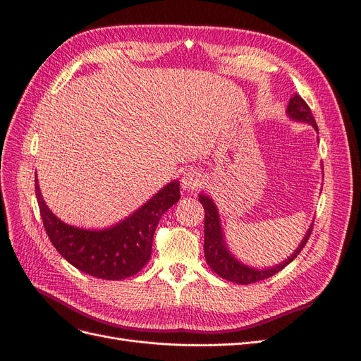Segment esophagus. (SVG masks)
<instances>
[{
  "instance_id": "obj_1",
  "label": "esophagus",
  "mask_w": 361,
  "mask_h": 361,
  "mask_svg": "<svg viewBox=\"0 0 361 361\" xmlns=\"http://www.w3.org/2000/svg\"><path fill=\"white\" fill-rule=\"evenodd\" d=\"M181 185L185 190H196L202 185V177L196 169H188L181 177Z\"/></svg>"
}]
</instances>
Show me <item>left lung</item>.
Here are the masks:
<instances>
[{"label":"left lung","instance_id":"8db88e82","mask_svg":"<svg viewBox=\"0 0 361 361\" xmlns=\"http://www.w3.org/2000/svg\"><path fill=\"white\" fill-rule=\"evenodd\" d=\"M286 114L289 115V118H293L295 121H303V123L313 126V129L318 132V126H317L315 118H313L310 108L298 94H294V97H290ZM200 202L202 204L204 210H205V222H204L205 261L208 265H210V269L216 274H219L222 279H226V281H229V282L240 283V285H249V283H255V282L264 281V279L271 277L273 274L283 270L289 262H293L298 257V253L303 250V247L306 246V243L310 237L312 226L309 228L305 238L301 240V243L298 244L295 252L290 255L288 259H285L282 264L270 267V269H265V270L252 269V267L244 265L238 259H235L234 255L228 250V246H226L225 238H224L222 226H220L219 212H217L216 204L213 202L212 197H208L205 195H200Z\"/></svg>","mask_w":361,"mask_h":361}]
</instances>
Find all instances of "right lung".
Masks as SVG:
<instances>
[{"instance_id":"obj_1","label":"right lung","mask_w":361,"mask_h":361,"mask_svg":"<svg viewBox=\"0 0 361 361\" xmlns=\"http://www.w3.org/2000/svg\"><path fill=\"white\" fill-rule=\"evenodd\" d=\"M34 181L43 226L54 247L78 270L104 281H120L142 270L151 258L160 217L180 200V183L172 181L120 224L82 229L61 222L44 204L37 177Z\"/></svg>"}]
</instances>
